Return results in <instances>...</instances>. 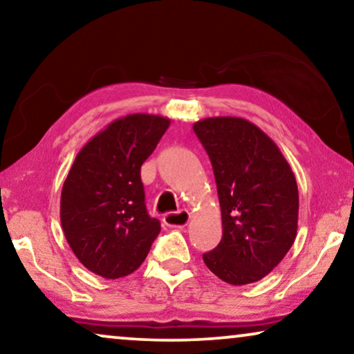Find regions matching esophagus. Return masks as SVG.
Returning a JSON list of instances; mask_svg holds the SVG:
<instances>
[{
    "mask_svg": "<svg viewBox=\"0 0 354 354\" xmlns=\"http://www.w3.org/2000/svg\"><path fill=\"white\" fill-rule=\"evenodd\" d=\"M188 221H190V214H188V211L167 212V214L164 216V222H166L169 227H178V229L185 227L188 224Z\"/></svg>",
    "mask_w": 354,
    "mask_h": 354,
    "instance_id": "esophagus-1",
    "label": "esophagus"
}]
</instances>
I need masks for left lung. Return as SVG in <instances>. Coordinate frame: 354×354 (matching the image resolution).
<instances>
[{
  "instance_id": "1",
  "label": "left lung",
  "mask_w": 354,
  "mask_h": 354,
  "mask_svg": "<svg viewBox=\"0 0 354 354\" xmlns=\"http://www.w3.org/2000/svg\"><path fill=\"white\" fill-rule=\"evenodd\" d=\"M193 130L211 159L222 212V240L203 261L230 285L258 282L297 239V178L277 145L250 120L207 118Z\"/></svg>"
}]
</instances>
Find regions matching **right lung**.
Here are the masks:
<instances>
[{
    "label": "right lung",
    "instance_id": "obj_1",
    "mask_svg": "<svg viewBox=\"0 0 354 354\" xmlns=\"http://www.w3.org/2000/svg\"><path fill=\"white\" fill-rule=\"evenodd\" d=\"M169 124L162 115L129 114L75 156L61 192V225L77 259L93 274H132L161 232L145 206L140 169Z\"/></svg>",
    "mask_w": 354,
    "mask_h": 354
}]
</instances>
